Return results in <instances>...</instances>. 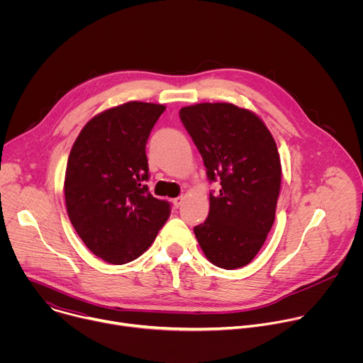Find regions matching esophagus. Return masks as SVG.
<instances>
[{
  "label": "esophagus",
  "instance_id": "obj_1",
  "mask_svg": "<svg viewBox=\"0 0 363 363\" xmlns=\"http://www.w3.org/2000/svg\"><path fill=\"white\" fill-rule=\"evenodd\" d=\"M182 202H184V196H177V198L172 199V203H174L175 208H179V206L182 205Z\"/></svg>",
  "mask_w": 363,
  "mask_h": 363
}]
</instances>
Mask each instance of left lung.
Listing matches in <instances>:
<instances>
[{
  "label": "left lung",
  "mask_w": 363,
  "mask_h": 363,
  "mask_svg": "<svg viewBox=\"0 0 363 363\" xmlns=\"http://www.w3.org/2000/svg\"><path fill=\"white\" fill-rule=\"evenodd\" d=\"M210 182V213L194 228L208 260L225 270L247 266L270 233L281 184L277 145L255 113L233 103H198L179 111Z\"/></svg>",
  "instance_id": "left-lung-1"
}]
</instances>
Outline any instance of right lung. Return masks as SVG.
<instances>
[{
  "label": "right lung",
  "instance_id": "add662e5",
  "mask_svg": "<svg viewBox=\"0 0 363 363\" xmlns=\"http://www.w3.org/2000/svg\"><path fill=\"white\" fill-rule=\"evenodd\" d=\"M164 111L145 101L108 109L86 123L70 150L67 214L86 247L106 263L133 262L169 218L171 203L145 185L146 142Z\"/></svg>",
  "mask_w": 363,
  "mask_h": 363
}]
</instances>
